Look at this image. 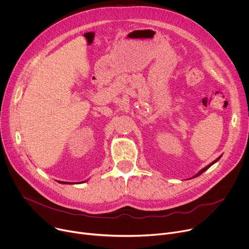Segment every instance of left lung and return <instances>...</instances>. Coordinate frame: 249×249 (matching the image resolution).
Listing matches in <instances>:
<instances>
[{
	"instance_id": "8db88e82",
	"label": "left lung",
	"mask_w": 249,
	"mask_h": 249,
	"mask_svg": "<svg viewBox=\"0 0 249 249\" xmlns=\"http://www.w3.org/2000/svg\"><path fill=\"white\" fill-rule=\"evenodd\" d=\"M219 159H220V157H219V158H218V159H216V160H214V161H213V162H212V163H209V164H208V165H207V166H205V167H204V168H202V169H201V170H200V171H199V173H198V174H197V175H196V176H195V177H194V178H196V177H198V176H200V175H201V174H203V173H204V171H205V170H207V169H208V168H209V167H210V166H212V165H213V163H215V162H216V161H217V160H219Z\"/></svg>"
}]
</instances>
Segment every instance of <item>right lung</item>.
<instances>
[{
	"label": "right lung",
	"mask_w": 249,
	"mask_h": 249,
	"mask_svg": "<svg viewBox=\"0 0 249 249\" xmlns=\"http://www.w3.org/2000/svg\"><path fill=\"white\" fill-rule=\"evenodd\" d=\"M60 183H69V182H66V181H59ZM71 183V182H70Z\"/></svg>",
	"instance_id": "obj_1"
}]
</instances>
